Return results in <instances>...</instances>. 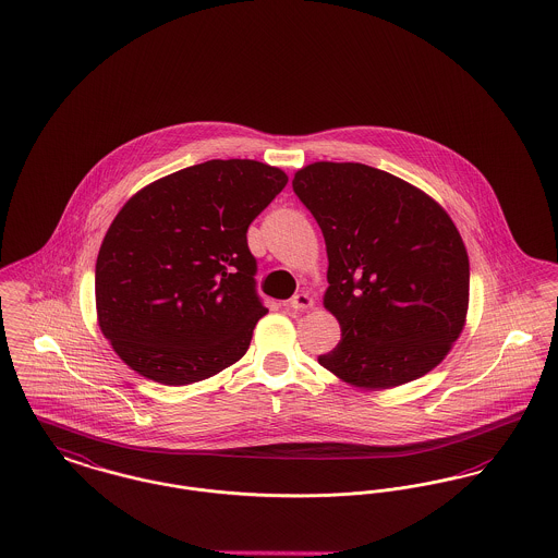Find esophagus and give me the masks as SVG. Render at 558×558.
<instances>
[{
	"label": "esophagus",
	"instance_id": "1",
	"mask_svg": "<svg viewBox=\"0 0 558 558\" xmlns=\"http://www.w3.org/2000/svg\"><path fill=\"white\" fill-rule=\"evenodd\" d=\"M312 305H314V299L307 295V293H296V295L291 296V301H289V307L295 310V312H303V310H307V307H312Z\"/></svg>",
	"mask_w": 558,
	"mask_h": 558
}]
</instances>
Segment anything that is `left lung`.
<instances>
[{"mask_svg": "<svg viewBox=\"0 0 558 558\" xmlns=\"http://www.w3.org/2000/svg\"><path fill=\"white\" fill-rule=\"evenodd\" d=\"M293 192L325 235V307L341 327L318 362L368 390L426 375L468 312L470 263L451 217L407 181L354 162L305 166Z\"/></svg>", "mask_w": 558, "mask_h": 558, "instance_id": "left-lung-1", "label": "left lung"}]
</instances>
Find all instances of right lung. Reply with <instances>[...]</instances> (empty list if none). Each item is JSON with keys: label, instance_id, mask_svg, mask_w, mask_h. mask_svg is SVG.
I'll use <instances>...</instances> for the list:
<instances>
[{"label": "right lung", "instance_id": "add662e5", "mask_svg": "<svg viewBox=\"0 0 558 558\" xmlns=\"http://www.w3.org/2000/svg\"><path fill=\"white\" fill-rule=\"evenodd\" d=\"M287 181L255 160H208L124 204L100 244L95 293L100 330L132 371L185 386L246 354L267 312L246 231Z\"/></svg>", "mask_w": 558, "mask_h": 558}]
</instances>
